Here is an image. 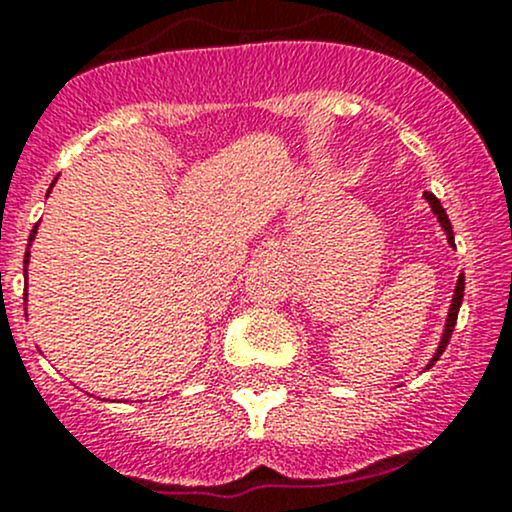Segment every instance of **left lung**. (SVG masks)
I'll use <instances>...</instances> for the list:
<instances>
[{"mask_svg": "<svg viewBox=\"0 0 512 512\" xmlns=\"http://www.w3.org/2000/svg\"><path fill=\"white\" fill-rule=\"evenodd\" d=\"M425 200H427V202H430L432 212H434V214H437L439 224H442L444 234H447V241H449V246H452V249H454V229H452V222H449L447 212H444L442 202H439V200H437V197H434V195H432V192H425ZM461 300H464V273H461V276H459V280H456V288H454V298H452V305H449V315H447V324H444V334H442V339H439V346H437V351H434V356H432V359H430V364H427V368H432L434 364H437V361H439V356H442V351H444V349H447L449 339H452V332H454V324H456V317H459V307H461Z\"/></svg>", "mask_w": 512, "mask_h": 512, "instance_id": "left-lung-1", "label": "left lung"}]
</instances>
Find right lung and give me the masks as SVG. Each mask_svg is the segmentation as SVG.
<instances>
[{
  "instance_id": "right-lung-1",
  "label": "right lung",
  "mask_w": 512,
  "mask_h": 512,
  "mask_svg": "<svg viewBox=\"0 0 512 512\" xmlns=\"http://www.w3.org/2000/svg\"><path fill=\"white\" fill-rule=\"evenodd\" d=\"M53 183H56V180H53ZM53 183H51V188H53ZM36 229H38V224H36V227L34 229H31V236H29V241H34V236H36ZM31 246V244H29ZM29 251H26V256H24V266H29ZM26 300V298H24Z\"/></svg>"
}]
</instances>
